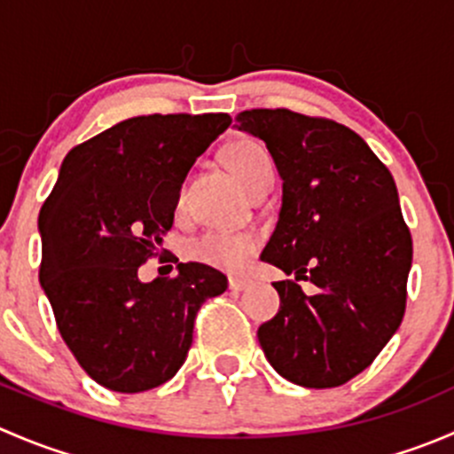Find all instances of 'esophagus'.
I'll list each match as a JSON object with an SVG mask.
<instances>
[{
  "label": "esophagus",
  "mask_w": 454,
  "mask_h": 454,
  "mask_svg": "<svg viewBox=\"0 0 454 454\" xmlns=\"http://www.w3.org/2000/svg\"><path fill=\"white\" fill-rule=\"evenodd\" d=\"M228 286H231V290L241 292V290H246V287L250 286V281H248V278H241V277H231V278H228Z\"/></svg>",
  "instance_id": "1"
}]
</instances>
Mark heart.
Listing matches in <instances>:
<instances>
[{"mask_svg": "<svg viewBox=\"0 0 454 454\" xmlns=\"http://www.w3.org/2000/svg\"><path fill=\"white\" fill-rule=\"evenodd\" d=\"M226 162L250 193H254L268 182H274L272 158L265 146L253 138L232 142L226 149ZM256 248H259V237L253 232L210 231L193 244V256L204 263L215 265V268L237 272L248 265Z\"/></svg>", "mask_w": 454, "mask_h": 454, "instance_id": "heart-1", "label": "heart"}]
</instances>
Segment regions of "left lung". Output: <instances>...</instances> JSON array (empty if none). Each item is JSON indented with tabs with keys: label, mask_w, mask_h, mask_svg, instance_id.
Returning <instances> with one entry per match:
<instances>
[{
	"label": "left lung",
	"mask_w": 454,
	"mask_h": 454,
	"mask_svg": "<svg viewBox=\"0 0 454 454\" xmlns=\"http://www.w3.org/2000/svg\"><path fill=\"white\" fill-rule=\"evenodd\" d=\"M237 127L268 146L283 180L278 222L261 261L281 268L277 316L256 332L278 375L332 388L364 371L406 309L413 239L395 182L349 127L290 109H250ZM299 280H312L308 297Z\"/></svg>",
	"instance_id": "1"
}]
</instances>
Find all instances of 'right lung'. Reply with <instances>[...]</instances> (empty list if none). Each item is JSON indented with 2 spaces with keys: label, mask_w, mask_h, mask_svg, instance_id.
Returning a JSON list of instances; mask_svg holds the SVG:
<instances>
[{
  "label": "right lung",
  "mask_w": 454,
  "mask_h": 454,
  "mask_svg": "<svg viewBox=\"0 0 454 454\" xmlns=\"http://www.w3.org/2000/svg\"><path fill=\"white\" fill-rule=\"evenodd\" d=\"M228 114H151L109 127L66 155L39 213V281L61 338L109 391L160 387L184 364L201 303L228 278L180 263L176 278L142 283L173 226L182 182L228 129Z\"/></svg>",
  "instance_id": "add662e5"
}]
</instances>
